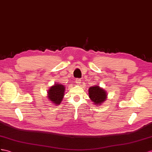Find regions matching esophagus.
I'll return each instance as SVG.
<instances>
[{
	"label": "esophagus",
	"instance_id": "1",
	"mask_svg": "<svg viewBox=\"0 0 152 152\" xmlns=\"http://www.w3.org/2000/svg\"><path fill=\"white\" fill-rule=\"evenodd\" d=\"M80 83H81V80L80 78H77L76 80V83L77 85H80Z\"/></svg>",
	"mask_w": 152,
	"mask_h": 152
}]
</instances>
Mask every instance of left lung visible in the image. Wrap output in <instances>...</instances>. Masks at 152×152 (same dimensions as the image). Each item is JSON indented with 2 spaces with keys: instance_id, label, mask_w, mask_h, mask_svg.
<instances>
[{
  "instance_id": "1",
  "label": "left lung",
  "mask_w": 152,
  "mask_h": 152,
  "mask_svg": "<svg viewBox=\"0 0 152 152\" xmlns=\"http://www.w3.org/2000/svg\"><path fill=\"white\" fill-rule=\"evenodd\" d=\"M89 98L96 105L102 104L107 99V92L98 85H94L88 88Z\"/></svg>"
}]
</instances>
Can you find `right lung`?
Returning a JSON list of instances; mask_svg holds the SVG:
<instances>
[{
	"label": "right lung",
	"mask_w": 152,
	"mask_h": 152,
	"mask_svg": "<svg viewBox=\"0 0 152 152\" xmlns=\"http://www.w3.org/2000/svg\"><path fill=\"white\" fill-rule=\"evenodd\" d=\"M65 89L64 85L60 83L54 84L48 91V98L53 104L58 105L63 99Z\"/></svg>",
	"instance_id": "right-lung-1"
}]
</instances>
